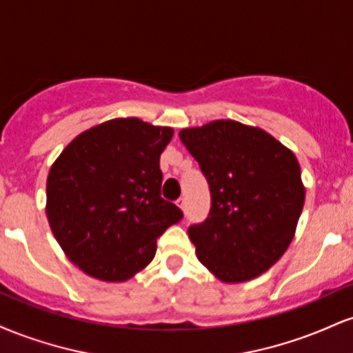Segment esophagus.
<instances>
[{
  "label": "esophagus",
  "instance_id": "1",
  "mask_svg": "<svg viewBox=\"0 0 353 353\" xmlns=\"http://www.w3.org/2000/svg\"><path fill=\"white\" fill-rule=\"evenodd\" d=\"M177 205H179L182 212L185 214V210H188V202H185V197H181V199H177Z\"/></svg>",
  "mask_w": 353,
  "mask_h": 353
}]
</instances>
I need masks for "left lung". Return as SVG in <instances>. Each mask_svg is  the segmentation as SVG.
<instances>
[{
    "label": "left lung",
    "mask_w": 353,
    "mask_h": 353,
    "mask_svg": "<svg viewBox=\"0 0 353 353\" xmlns=\"http://www.w3.org/2000/svg\"><path fill=\"white\" fill-rule=\"evenodd\" d=\"M179 137L210 189L209 217L188 230L197 259L225 283L259 277L295 236L305 201L297 157L264 129L232 119Z\"/></svg>",
    "instance_id": "left-lung-1"
}]
</instances>
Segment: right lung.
<instances>
[{
    "mask_svg": "<svg viewBox=\"0 0 353 353\" xmlns=\"http://www.w3.org/2000/svg\"><path fill=\"white\" fill-rule=\"evenodd\" d=\"M172 128L117 117L76 136L48 174L46 216L74 265L124 282L154 259L156 241L182 219L161 197V154Z\"/></svg>",
    "mask_w": 353,
    "mask_h": 353,
    "instance_id": "add662e5",
    "label": "right lung"
}]
</instances>
